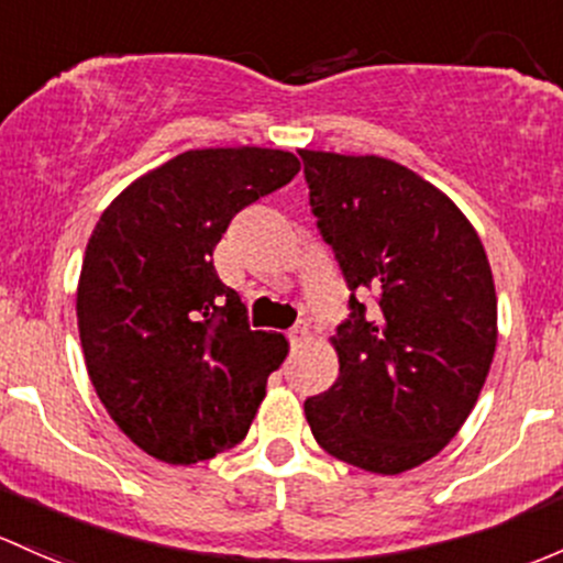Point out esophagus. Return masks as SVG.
I'll return each mask as SVG.
<instances>
[{"instance_id":"1","label":"esophagus","mask_w":563,"mask_h":563,"mask_svg":"<svg viewBox=\"0 0 563 563\" xmlns=\"http://www.w3.org/2000/svg\"><path fill=\"white\" fill-rule=\"evenodd\" d=\"M288 336H291V345L294 347H301L307 340H310V329H307V327H294L291 331H288Z\"/></svg>"}]
</instances>
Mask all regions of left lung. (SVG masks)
I'll use <instances>...</instances> for the list:
<instances>
[{"instance_id": "8db88e82", "label": "left lung", "mask_w": 563, "mask_h": 563, "mask_svg": "<svg viewBox=\"0 0 563 563\" xmlns=\"http://www.w3.org/2000/svg\"><path fill=\"white\" fill-rule=\"evenodd\" d=\"M299 156L353 307L329 340L340 375L305 401L307 423L334 459L401 475L459 434L485 386L499 336L488 256L470 218L412 169ZM361 298L376 299L369 311Z\"/></svg>"}]
</instances>
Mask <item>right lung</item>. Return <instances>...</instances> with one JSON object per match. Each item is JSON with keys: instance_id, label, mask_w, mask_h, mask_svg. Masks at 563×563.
Instances as JSON below:
<instances>
[{"instance_id": "add662e5", "label": "right lung", "mask_w": 563, "mask_h": 563, "mask_svg": "<svg viewBox=\"0 0 563 563\" xmlns=\"http://www.w3.org/2000/svg\"><path fill=\"white\" fill-rule=\"evenodd\" d=\"M299 173L288 151L199 147L147 169L104 207L78 280L88 377L118 429L188 466L245 440L288 340L247 329L212 251L245 205Z\"/></svg>"}]
</instances>
